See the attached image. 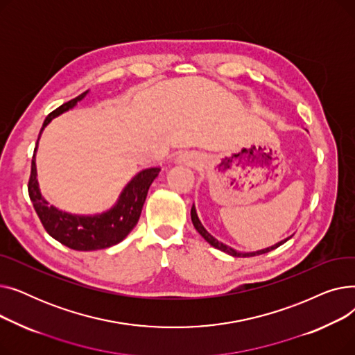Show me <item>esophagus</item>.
Segmentation results:
<instances>
[{"label": "esophagus", "instance_id": "esophagus-1", "mask_svg": "<svg viewBox=\"0 0 355 355\" xmlns=\"http://www.w3.org/2000/svg\"><path fill=\"white\" fill-rule=\"evenodd\" d=\"M178 159H180L181 162H184V164L194 165V164L198 162L200 157H198V154H196V153H182Z\"/></svg>", "mask_w": 355, "mask_h": 355}]
</instances>
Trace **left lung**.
<instances>
[{"instance_id":"left-lung-1","label":"left lung","mask_w":355,"mask_h":355,"mask_svg":"<svg viewBox=\"0 0 355 355\" xmlns=\"http://www.w3.org/2000/svg\"><path fill=\"white\" fill-rule=\"evenodd\" d=\"M191 221H193V225H194L196 230H197V232L204 237V240H206L207 243H210L213 248H216V249H218V250H221V252L229 253V254H230V256H233V257H252V256H257V254H263V253H268V252H270V250H273V249L279 248L281 245H284L288 239H291V237H288V239H285V240H282V241H279V243H276V245H273V246H270V248L262 249V250L243 253V252H237V250H234L233 248H230V246H227V245H225V243H221V241H218L217 239H214V237H213V236H211L206 229H204V226L201 225V221H200V218H198V216H197V211H196L194 204H193V209H191Z\"/></svg>"}]
</instances>
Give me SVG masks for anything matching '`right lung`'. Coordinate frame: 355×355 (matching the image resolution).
Segmentation results:
<instances>
[{"instance_id":"obj_1","label":"right lung","mask_w":355,"mask_h":355,"mask_svg":"<svg viewBox=\"0 0 355 355\" xmlns=\"http://www.w3.org/2000/svg\"><path fill=\"white\" fill-rule=\"evenodd\" d=\"M86 93L87 92L82 93L80 96L74 98L63 103L55 110H53L44 119L40 135L43 132V129L54 118L64 114L69 109H73L78 105V102H80L86 96ZM37 145H39V141H37ZM37 145L34 148V155L31 161L28 196L46 232L53 239L60 241L62 245L73 250L82 252L106 249L110 246H115L119 241H122L130 233V230L137 226L148 190L151 187L153 181L158 177V173L161 171L159 168L154 166L139 171L126 184V187L121 193L115 206L109 209L107 211L93 216L71 214L55 209L54 206H50L49 201H46L42 196L39 181H37L35 168Z\"/></svg>"}]
</instances>
